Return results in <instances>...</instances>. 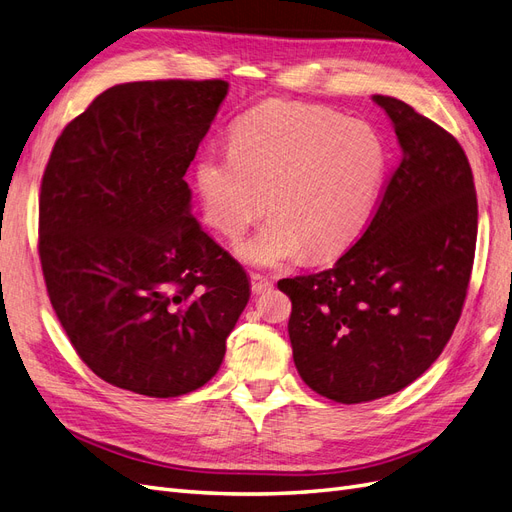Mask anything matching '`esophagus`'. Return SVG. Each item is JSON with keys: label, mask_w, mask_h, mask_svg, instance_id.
<instances>
[{"label": "esophagus", "mask_w": 512, "mask_h": 512, "mask_svg": "<svg viewBox=\"0 0 512 512\" xmlns=\"http://www.w3.org/2000/svg\"><path fill=\"white\" fill-rule=\"evenodd\" d=\"M250 284H252V292H254V294L267 292V290H271V286H273V282L267 280V277L260 275V273H252V275H250Z\"/></svg>", "instance_id": "34e87169"}]
</instances>
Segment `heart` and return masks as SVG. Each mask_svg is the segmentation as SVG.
<instances>
[{"mask_svg":"<svg viewBox=\"0 0 512 512\" xmlns=\"http://www.w3.org/2000/svg\"><path fill=\"white\" fill-rule=\"evenodd\" d=\"M374 126L331 108L265 102L237 119L230 151H207L196 190L207 224L237 239L267 211L273 218L237 245L245 265L273 269L305 256L335 258L361 237L386 175Z\"/></svg>","mask_w":512,"mask_h":512,"instance_id":"obj_1","label":"heart"}]
</instances>
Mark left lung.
<instances>
[{
	"label": "left lung",
	"mask_w": 512,
	"mask_h": 512,
	"mask_svg": "<svg viewBox=\"0 0 512 512\" xmlns=\"http://www.w3.org/2000/svg\"><path fill=\"white\" fill-rule=\"evenodd\" d=\"M374 102L401 147L374 218L333 269L277 282L292 301L299 376L339 404L425 374L455 331L476 250L474 177L457 138L397 98Z\"/></svg>",
	"instance_id": "1"
}]
</instances>
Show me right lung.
<instances>
[{"instance_id":"obj_1","label":"right lung","mask_w":512,"mask_h":512,"mask_svg":"<svg viewBox=\"0 0 512 512\" xmlns=\"http://www.w3.org/2000/svg\"><path fill=\"white\" fill-rule=\"evenodd\" d=\"M226 94V81L115 85L68 123L46 164V290L85 365L119 389H200L250 301L243 267L190 215L183 179Z\"/></svg>"}]
</instances>
